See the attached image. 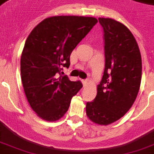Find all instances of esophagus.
<instances>
[{"mask_svg": "<svg viewBox=\"0 0 154 154\" xmlns=\"http://www.w3.org/2000/svg\"><path fill=\"white\" fill-rule=\"evenodd\" d=\"M82 84H83V85L84 86H86L87 84H88V80L87 79H85V80H82Z\"/></svg>", "mask_w": 154, "mask_h": 154, "instance_id": "esophagus-1", "label": "esophagus"}]
</instances>
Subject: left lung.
Segmentation results:
<instances>
[{"mask_svg": "<svg viewBox=\"0 0 154 154\" xmlns=\"http://www.w3.org/2000/svg\"><path fill=\"white\" fill-rule=\"evenodd\" d=\"M104 32L105 69L94 101L86 103V114L98 125L119 120L134 104L141 81V57L134 35L122 23L98 18Z\"/></svg>", "mask_w": 154, "mask_h": 154, "instance_id": "left-lung-1", "label": "left lung"}]
</instances>
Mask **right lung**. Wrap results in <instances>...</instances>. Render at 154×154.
I'll return each instance as SVG.
<instances>
[{
    "label": "right lung",
    "mask_w": 154,
    "mask_h": 154,
    "mask_svg": "<svg viewBox=\"0 0 154 154\" xmlns=\"http://www.w3.org/2000/svg\"><path fill=\"white\" fill-rule=\"evenodd\" d=\"M97 23L94 17L57 16L42 20L29 35L20 58L21 82L30 106L42 119L62 117L83 86L60 71L69 67L71 53Z\"/></svg>",
    "instance_id": "right-lung-1"
}]
</instances>
